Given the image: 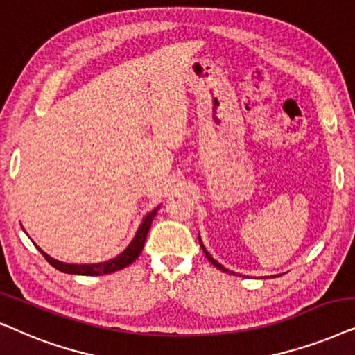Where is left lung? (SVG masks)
I'll use <instances>...</instances> for the list:
<instances>
[{"label": "left lung", "instance_id": "8db88e82", "mask_svg": "<svg viewBox=\"0 0 355 355\" xmlns=\"http://www.w3.org/2000/svg\"><path fill=\"white\" fill-rule=\"evenodd\" d=\"M200 245H201L202 252H205V254H206V258H207V259H209V261H211L212 264H214V266H216L217 269H220V271H224V272H230V271H229V269H225L224 266H222V264H220V263H217V261H216V259H214V258H212L209 253H207V250L205 248V245H202V242H201V239H200ZM230 274H234V272H230Z\"/></svg>", "mask_w": 355, "mask_h": 355}]
</instances>
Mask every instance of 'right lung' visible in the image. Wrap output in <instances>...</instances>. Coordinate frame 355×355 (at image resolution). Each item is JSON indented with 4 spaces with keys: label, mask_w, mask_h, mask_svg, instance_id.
<instances>
[{
    "label": "right lung",
    "mask_w": 355,
    "mask_h": 355,
    "mask_svg": "<svg viewBox=\"0 0 355 355\" xmlns=\"http://www.w3.org/2000/svg\"><path fill=\"white\" fill-rule=\"evenodd\" d=\"M159 207L160 206L155 207V209L150 211L149 214L144 217L143 222H141L138 232H136L135 239L131 240V243L128 245V247L123 250V252L118 254V257L108 259V261L94 263V264H69V263L58 261V259L49 257V254H46L44 250H40L39 247H37V245H35V247L40 250V253L44 254V258L46 259V261H49L51 266H53L55 269H58V271H61V272L81 274V276H101V274H110V272L120 271V269L130 266V264L139 257L141 252H143L146 237H148L150 224H153V219L155 217V214H157Z\"/></svg>",
    "instance_id": "obj_1"
}]
</instances>
